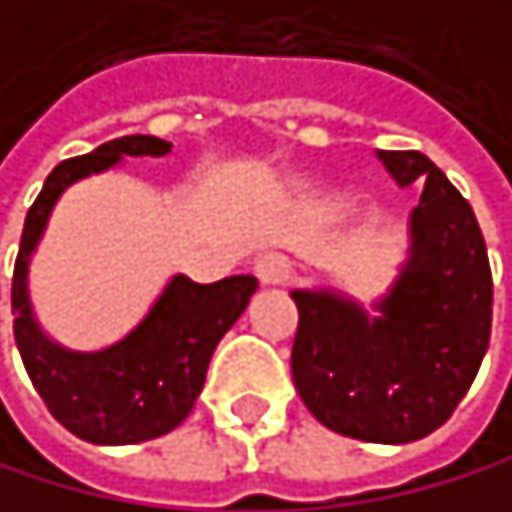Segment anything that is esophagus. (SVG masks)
Segmentation results:
<instances>
[{
  "instance_id": "34e87169",
  "label": "esophagus",
  "mask_w": 512,
  "mask_h": 512,
  "mask_svg": "<svg viewBox=\"0 0 512 512\" xmlns=\"http://www.w3.org/2000/svg\"><path fill=\"white\" fill-rule=\"evenodd\" d=\"M253 272H256L259 284L275 287V284H284V281L290 278V262H287V256H281V253H262V256L253 262Z\"/></svg>"
}]
</instances>
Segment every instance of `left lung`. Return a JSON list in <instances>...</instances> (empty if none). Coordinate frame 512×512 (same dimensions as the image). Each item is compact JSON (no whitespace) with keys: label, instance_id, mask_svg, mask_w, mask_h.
Returning a JSON list of instances; mask_svg holds the SVG:
<instances>
[{"label":"left lung","instance_id":"obj_1","mask_svg":"<svg viewBox=\"0 0 512 512\" xmlns=\"http://www.w3.org/2000/svg\"><path fill=\"white\" fill-rule=\"evenodd\" d=\"M400 187L422 181L406 256L369 306L331 287L290 290L300 325L297 394L325 428L369 444H410L466 397L491 338V265L460 190L422 153L378 149Z\"/></svg>","mask_w":512,"mask_h":512}]
</instances>
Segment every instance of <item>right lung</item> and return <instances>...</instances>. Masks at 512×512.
Instances as JSON below:
<instances>
[{
  "label": "right lung",
  "instance_id": "1",
  "mask_svg": "<svg viewBox=\"0 0 512 512\" xmlns=\"http://www.w3.org/2000/svg\"><path fill=\"white\" fill-rule=\"evenodd\" d=\"M168 153L171 143L149 134L102 143L58 165L24 218L11 278L18 353L49 413L71 435L102 447L153 441L178 428L193 413L218 341L256 294L253 275H231L215 284L171 275L146 316L109 347L71 350L43 331L30 303V259L62 193L90 174L118 168L124 159Z\"/></svg>",
  "mask_w": 512,
  "mask_h": 512
}]
</instances>
